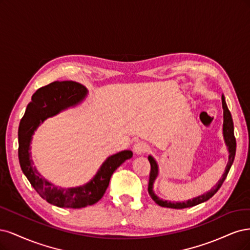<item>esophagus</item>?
<instances>
[{
  "label": "esophagus",
  "instance_id": "34e87169",
  "mask_svg": "<svg viewBox=\"0 0 250 250\" xmlns=\"http://www.w3.org/2000/svg\"><path fill=\"white\" fill-rule=\"evenodd\" d=\"M149 150V146L148 144L146 143V142H138L135 144L134 146V151L136 155H142V154H146V152H147Z\"/></svg>",
  "mask_w": 250,
  "mask_h": 250
}]
</instances>
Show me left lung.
I'll return each mask as SVG.
<instances>
[{
    "label": "left lung",
    "instance_id": "obj_1",
    "mask_svg": "<svg viewBox=\"0 0 250 250\" xmlns=\"http://www.w3.org/2000/svg\"><path fill=\"white\" fill-rule=\"evenodd\" d=\"M222 109H223V125H222V134H223V139L224 143L227 146L228 151H229V161L227 167H225L224 173L222 174L221 179L218 181L215 186L204 194L198 195L192 199H188L185 201H170V200H165L160 198L154 191V184L159 175V165L156 159L152 156H148V161L150 163V174H149V183H148V193L151 197V199L155 201L157 205L160 207H164V208H191L197 206L201 203H205V201L210 199L215 193L220 189L222 186V184L224 180L227 179L228 173L229 171V169L233 163V160H235V155H236V138H235V134H233V123H232V118L230 112L227 106V103H225L224 95L222 94Z\"/></svg>",
    "mask_w": 250,
    "mask_h": 250
}]
</instances>
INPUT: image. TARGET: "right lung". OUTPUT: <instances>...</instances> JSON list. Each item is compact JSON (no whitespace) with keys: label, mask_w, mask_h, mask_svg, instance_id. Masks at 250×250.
Here are the masks:
<instances>
[{"label":"right lung","mask_w":250,"mask_h":250,"mask_svg":"<svg viewBox=\"0 0 250 250\" xmlns=\"http://www.w3.org/2000/svg\"><path fill=\"white\" fill-rule=\"evenodd\" d=\"M88 90L77 82H54L39 88L28 104L19 126V160L21 168L38 194L47 203L60 208H81L94 205L106 192L110 179L125 160L133 157L132 150H122L104 161L93 178L82 186L62 188L44 179L31 159V142L38 126L60 112L76 107L87 96Z\"/></svg>","instance_id":"obj_1"}]
</instances>
